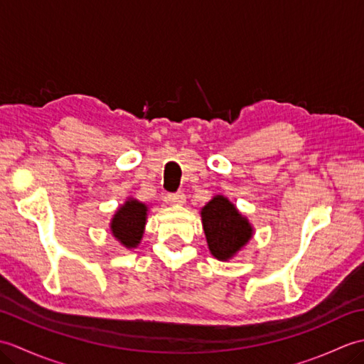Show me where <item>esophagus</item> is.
<instances>
[{"instance_id":"esophagus-1","label":"esophagus","mask_w":364,"mask_h":364,"mask_svg":"<svg viewBox=\"0 0 364 364\" xmlns=\"http://www.w3.org/2000/svg\"><path fill=\"white\" fill-rule=\"evenodd\" d=\"M184 200H186V196H184L183 192H175V194L166 196V202L172 203V205H183Z\"/></svg>"}]
</instances>
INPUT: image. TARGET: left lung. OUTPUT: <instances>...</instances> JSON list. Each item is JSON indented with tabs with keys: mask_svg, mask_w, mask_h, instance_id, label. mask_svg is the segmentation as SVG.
<instances>
[{
	"mask_svg": "<svg viewBox=\"0 0 364 364\" xmlns=\"http://www.w3.org/2000/svg\"><path fill=\"white\" fill-rule=\"evenodd\" d=\"M200 214L210 252L220 261L233 258L253 236L250 222L227 197L215 196Z\"/></svg>",
	"mask_w": 364,
	"mask_h": 364,
	"instance_id": "8db88e82",
	"label": "left lung"
}]
</instances>
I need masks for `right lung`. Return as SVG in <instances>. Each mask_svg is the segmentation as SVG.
I'll return each mask as SVG.
<instances>
[{"instance_id":"obj_1","label":"right lung","mask_w":364,"mask_h":364,"mask_svg":"<svg viewBox=\"0 0 364 364\" xmlns=\"http://www.w3.org/2000/svg\"><path fill=\"white\" fill-rule=\"evenodd\" d=\"M146 213L149 208L145 203L136 198H128L111 220L112 236L127 249H136L144 235Z\"/></svg>"}]
</instances>
